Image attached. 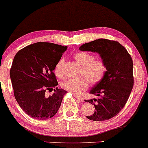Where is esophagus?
Masks as SVG:
<instances>
[{"mask_svg": "<svg viewBox=\"0 0 148 148\" xmlns=\"http://www.w3.org/2000/svg\"><path fill=\"white\" fill-rule=\"evenodd\" d=\"M75 98L76 99H77V100H79V101H84V99H83V97H79V96H77V95H75Z\"/></svg>", "mask_w": 148, "mask_h": 148, "instance_id": "34e87169", "label": "esophagus"}]
</instances>
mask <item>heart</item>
Here are the masks:
<instances>
[{
    "label": "heart",
    "mask_w": 148,
    "mask_h": 148,
    "mask_svg": "<svg viewBox=\"0 0 148 148\" xmlns=\"http://www.w3.org/2000/svg\"><path fill=\"white\" fill-rule=\"evenodd\" d=\"M74 60L82 65L81 76L79 79H68L62 83V88L74 94H81L89 87V82L96 85L103 79L107 72V65L101 58H95L90 53L79 51L74 55ZM64 59L61 58L54 67V73L59 78L63 77Z\"/></svg>",
    "instance_id": "1"
}]
</instances>
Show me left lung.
I'll use <instances>...</instances> for the list:
<instances>
[{"label":"left lung","instance_id":"1","mask_svg":"<svg viewBox=\"0 0 148 148\" xmlns=\"http://www.w3.org/2000/svg\"><path fill=\"white\" fill-rule=\"evenodd\" d=\"M81 51H91L100 54L107 65L106 76L94 85L90 94L97 99L85 100L94 104L95 111L87 118L103 121L120 112L129 99L134 85L133 61L127 49L118 41L99 38L83 44Z\"/></svg>","mask_w":148,"mask_h":148}]
</instances>
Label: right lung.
Returning a JSON list of instances; mask_svg holds the SVG:
<instances>
[{"instance_id":"obj_1","label":"right lung","mask_w":148,"mask_h":148,"mask_svg":"<svg viewBox=\"0 0 148 148\" xmlns=\"http://www.w3.org/2000/svg\"><path fill=\"white\" fill-rule=\"evenodd\" d=\"M67 48L38 42L23 48L14 56L10 72L14 97L21 109L33 119L51 118L59 109L67 92L57 87L54 70ZM47 91L54 94L47 97Z\"/></svg>"}]
</instances>
